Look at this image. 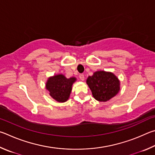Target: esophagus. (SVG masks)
Returning a JSON list of instances; mask_svg holds the SVG:
<instances>
[{
	"mask_svg": "<svg viewBox=\"0 0 155 155\" xmlns=\"http://www.w3.org/2000/svg\"><path fill=\"white\" fill-rule=\"evenodd\" d=\"M79 77H80V79L82 80V81H84V75L83 74H80V75H79Z\"/></svg>",
	"mask_w": 155,
	"mask_h": 155,
	"instance_id": "obj_1",
	"label": "esophagus"
}]
</instances>
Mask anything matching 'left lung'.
Listing matches in <instances>:
<instances>
[{"mask_svg": "<svg viewBox=\"0 0 155 155\" xmlns=\"http://www.w3.org/2000/svg\"><path fill=\"white\" fill-rule=\"evenodd\" d=\"M86 84L97 101L105 102L117 94L120 89L118 78L110 71H97L88 76Z\"/></svg>", "mask_w": 155, "mask_h": 155, "instance_id": "8db88e82", "label": "left lung"}]
</instances>
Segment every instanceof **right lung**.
Wrapping results in <instances>:
<instances>
[{"label":"right lung","mask_w":155,"mask_h":155,"mask_svg":"<svg viewBox=\"0 0 155 155\" xmlns=\"http://www.w3.org/2000/svg\"><path fill=\"white\" fill-rule=\"evenodd\" d=\"M76 78H67L63 74H57L48 78L45 88L51 97L59 103L66 102L69 99Z\"/></svg>","instance_id":"right-lung-1"}]
</instances>
